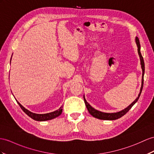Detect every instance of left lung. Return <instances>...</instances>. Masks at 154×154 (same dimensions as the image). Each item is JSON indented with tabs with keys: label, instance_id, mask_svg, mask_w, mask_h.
<instances>
[{
	"label": "left lung",
	"instance_id": "1",
	"mask_svg": "<svg viewBox=\"0 0 154 154\" xmlns=\"http://www.w3.org/2000/svg\"><path fill=\"white\" fill-rule=\"evenodd\" d=\"M135 42L137 45V48H138V55L140 57V65H141V68L142 70V84H141V88H140V91L139 93V94L138 95L137 98L134 100L133 102L131 103L129 106H127L125 108V109H123L121 111H119L118 112H116V113H105V112H102L100 111H99L97 110H95V108H93L90 104L86 101L84 95V102L85 104V106L88 108V110L89 112V114L91 116H93V117H95L97 119H104V120H114V119H117L118 118H120L122 117L123 116H124L127 112H128L132 106L135 104L137 100H138L140 97V95L141 94L142 88H143V84H144V70H145V67H144V59L140 53V44L139 42V39H138V37L137 36L135 38Z\"/></svg>",
	"mask_w": 154,
	"mask_h": 154
}]
</instances>
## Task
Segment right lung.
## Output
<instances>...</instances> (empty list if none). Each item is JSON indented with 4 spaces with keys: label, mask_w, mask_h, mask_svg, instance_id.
Wrapping results in <instances>:
<instances>
[{
    "label": "right lung",
    "mask_w": 154,
    "mask_h": 154,
    "mask_svg": "<svg viewBox=\"0 0 154 154\" xmlns=\"http://www.w3.org/2000/svg\"><path fill=\"white\" fill-rule=\"evenodd\" d=\"M17 103H18L19 105L21 107V108L23 111L25 112V113L28 115L30 118H31L32 119H35L36 121H40V122H43V121H47V120H50V119H54L55 118L58 117L59 116H60L62 113L63 111V107L61 106L59 109L55 110L54 112H50V113H47V114H35L33 113V112H30L27 109H26L25 108H24L21 104L18 102V101L16 100Z\"/></svg>",
    "instance_id": "right-lung-1"
}]
</instances>
